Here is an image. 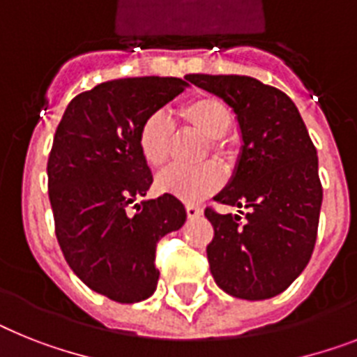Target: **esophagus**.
<instances>
[{
  "mask_svg": "<svg viewBox=\"0 0 357 357\" xmlns=\"http://www.w3.org/2000/svg\"><path fill=\"white\" fill-rule=\"evenodd\" d=\"M185 213H188L190 219H197V217L202 215V208L197 204H185Z\"/></svg>",
  "mask_w": 357,
  "mask_h": 357,
  "instance_id": "34e87169",
  "label": "esophagus"
}]
</instances>
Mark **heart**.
I'll return each instance as SVG.
<instances>
[{"label": "heart", "mask_w": 357, "mask_h": 357, "mask_svg": "<svg viewBox=\"0 0 357 357\" xmlns=\"http://www.w3.org/2000/svg\"><path fill=\"white\" fill-rule=\"evenodd\" d=\"M178 119L210 138V151L213 158L226 162L229 147L225 137L234 123L231 109L217 96H197L178 109ZM175 126L164 111L151 113L138 129V147L144 160L151 167L166 166L172 157ZM222 175L215 164H202L199 167L173 166L158 176V190L172 193L185 202H197L219 190Z\"/></svg>", "instance_id": "obj_1"}]
</instances>
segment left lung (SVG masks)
Returning a JSON list of instances; mask_svg holds the SVG:
<instances>
[{
  "mask_svg": "<svg viewBox=\"0 0 357 357\" xmlns=\"http://www.w3.org/2000/svg\"><path fill=\"white\" fill-rule=\"evenodd\" d=\"M188 79L234 109L243 138L234 176L215 200L245 211H204L215 231L206 248L211 275L229 296L270 299L314 252L323 202L316 147L296 104L272 85L237 75Z\"/></svg>",
  "mask_w": 357,
  "mask_h": 357,
  "instance_id": "left-lung-1",
  "label": "left lung"
}]
</instances>
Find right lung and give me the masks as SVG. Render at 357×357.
<instances>
[{
	"label": "right lung",
	"instance_id": "1",
	"mask_svg": "<svg viewBox=\"0 0 357 357\" xmlns=\"http://www.w3.org/2000/svg\"><path fill=\"white\" fill-rule=\"evenodd\" d=\"M181 78L111 79L70 100L47 162L56 237L70 270L116 303L157 290V243L185 222L184 204L153 184L138 129L188 87Z\"/></svg>",
	"mask_w": 357,
	"mask_h": 357
}]
</instances>
